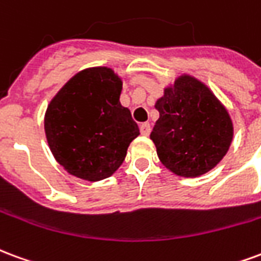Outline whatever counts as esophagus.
I'll list each match as a JSON object with an SVG mask.
<instances>
[{
  "instance_id": "34e87169",
  "label": "esophagus",
  "mask_w": 261,
  "mask_h": 261,
  "mask_svg": "<svg viewBox=\"0 0 261 261\" xmlns=\"http://www.w3.org/2000/svg\"><path fill=\"white\" fill-rule=\"evenodd\" d=\"M150 132H151L150 123H142V125H140V133H142L143 136H149Z\"/></svg>"
}]
</instances>
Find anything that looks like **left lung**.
<instances>
[{
  "label": "left lung",
  "mask_w": 261,
  "mask_h": 261,
  "mask_svg": "<svg viewBox=\"0 0 261 261\" xmlns=\"http://www.w3.org/2000/svg\"><path fill=\"white\" fill-rule=\"evenodd\" d=\"M155 108L160 118L150 139L160 161L174 174H206L227 154L233 135L231 118L201 82L180 76Z\"/></svg>",
  "instance_id": "1"
}]
</instances>
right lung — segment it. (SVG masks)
I'll list each match as a JSON object with an SVG mask.
<instances>
[{"instance_id": "1", "label": "right lung", "mask_w": 261, "mask_h": 261, "mask_svg": "<svg viewBox=\"0 0 261 261\" xmlns=\"http://www.w3.org/2000/svg\"><path fill=\"white\" fill-rule=\"evenodd\" d=\"M122 82L110 68L82 70L47 108L44 129L55 160L86 180L108 178L122 164L139 126L121 106Z\"/></svg>"}]
</instances>
